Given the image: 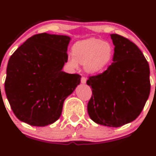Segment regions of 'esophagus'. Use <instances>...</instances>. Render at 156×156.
I'll use <instances>...</instances> for the list:
<instances>
[{"label": "esophagus", "mask_w": 156, "mask_h": 156, "mask_svg": "<svg viewBox=\"0 0 156 156\" xmlns=\"http://www.w3.org/2000/svg\"><path fill=\"white\" fill-rule=\"evenodd\" d=\"M81 83H82V84H85L86 81H87V78H86L85 77H82V78H81Z\"/></svg>", "instance_id": "esophagus-1"}]
</instances>
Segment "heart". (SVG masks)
Instances as JSON below:
<instances>
[{"label":"heart","instance_id":"b5f03b06","mask_svg":"<svg viewBox=\"0 0 156 156\" xmlns=\"http://www.w3.org/2000/svg\"><path fill=\"white\" fill-rule=\"evenodd\" d=\"M72 55L67 57L71 68L78 69L80 63L84 65L89 73L99 74L106 70L112 61L114 48L109 42L91 37L76 42L72 46Z\"/></svg>","mask_w":156,"mask_h":156}]
</instances>
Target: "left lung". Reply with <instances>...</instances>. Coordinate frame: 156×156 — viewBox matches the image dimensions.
Wrapping results in <instances>:
<instances>
[{"instance_id": "obj_1", "label": "left lung", "mask_w": 156, "mask_h": 156, "mask_svg": "<svg viewBox=\"0 0 156 156\" xmlns=\"http://www.w3.org/2000/svg\"><path fill=\"white\" fill-rule=\"evenodd\" d=\"M110 36L113 62L103 73L88 78L92 97L87 112L97 124L118 127L133 122L142 112L150 93V71L134 43L119 34Z\"/></svg>"}]
</instances>
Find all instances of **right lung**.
Returning <instances> with one entry per match:
<instances>
[{
    "label": "right lung",
    "mask_w": 156,
    "mask_h": 156,
    "mask_svg": "<svg viewBox=\"0 0 156 156\" xmlns=\"http://www.w3.org/2000/svg\"><path fill=\"white\" fill-rule=\"evenodd\" d=\"M70 37L34 34L10 56L5 92L12 112L25 123L44 127L59 119L63 103L81 75L62 72Z\"/></svg>",
    "instance_id": "add662e5"
}]
</instances>
